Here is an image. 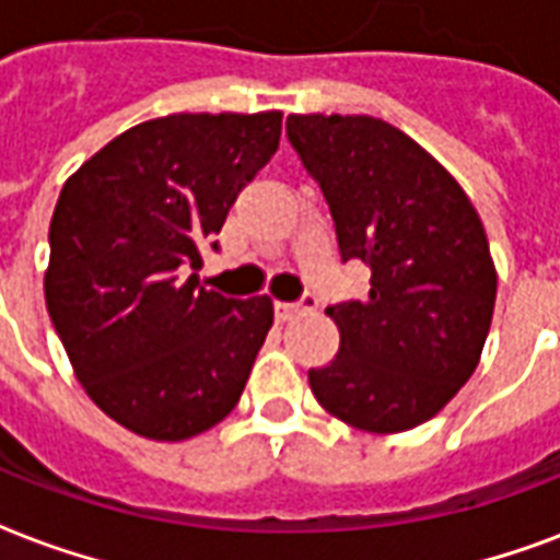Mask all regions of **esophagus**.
I'll return each instance as SVG.
<instances>
[{
    "mask_svg": "<svg viewBox=\"0 0 560 560\" xmlns=\"http://www.w3.org/2000/svg\"><path fill=\"white\" fill-rule=\"evenodd\" d=\"M311 305H314V299L305 296L302 302H276L272 308H276V319H279V323H288V319H293L296 314H302V311H308Z\"/></svg>",
    "mask_w": 560,
    "mask_h": 560,
    "instance_id": "34e87169",
    "label": "esophagus"
}]
</instances>
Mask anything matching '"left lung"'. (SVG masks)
<instances>
[{"mask_svg": "<svg viewBox=\"0 0 560 560\" xmlns=\"http://www.w3.org/2000/svg\"><path fill=\"white\" fill-rule=\"evenodd\" d=\"M290 147L326 196L343 261L370 264V296L326 314L340 352L308 370L331 417L375 434L432 420L479 366L497 267L455 178L390 122L290 114Z\"/></svg>", "mask_w": 560, "mask_h": 560, "instance_id": "obj_1", "label": "left lung"}]
</instances>
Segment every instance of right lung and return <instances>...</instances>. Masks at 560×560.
Wrapping results in <instances>:
<instances>
[{"label":"right lung","mask_w":560,"mask_h":560,"mask_svg":"<svg viewBox=\"0 0 560 560\" xmlns=\"http://www.w3.org/2000/svg\"><path fill=\"white\" fill-rule=\"evenodd\" d=\"M281 110L170 114L67 178L49 223L46 308L93 402L149 441L225 420L272 326V299L182 281L279 149ZM217 249V243H211Z\"/></svg>","instance_id":"obj_1"}]
</instances>
